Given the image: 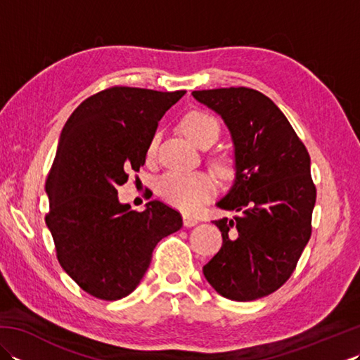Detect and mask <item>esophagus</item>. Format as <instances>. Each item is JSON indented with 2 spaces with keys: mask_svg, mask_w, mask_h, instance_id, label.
<instances>
[{
  "mask_svg": "<svg viewBox=\"0 0 360 360\" xmlns=\"http://www.w3.org/2000/svg\"><path fill=\"white\" fill-rule=\"evenodd\" d=\"M182 219H184V226L186 227H193V226H196L198 223H200V219L192 217V215H184V217H182Z\"/></svg>",
  "mask_w": 360,
  "mask_h": 360,
  "instance_id": "esophagus-1",
  "label": "esophagus"
}]
</instances>
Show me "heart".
Returning <instances> with one entry per match:
<instances>
[{
  "label": "heart",
  "mask_w": 360,
  "mask_h": 360,
  "mask_svg": "<svg viewBox=\"0 0 360 360\" xmlns=\"http://www.w3.org/2000/svg\"><path fill=\"white\" fill-rule=\"evenodd\" d=\"M184 131L187 137L198 147L204 142L215 139L219 133L218 122L201 111L190 112L184 120ZM155 150V143L150 151ZM158 193L165 202L184 212H195L215 193V181L202 172L165 173L158 182Z\"/></svg>",
  "instance_id": "heart-1"
}]
</instances>
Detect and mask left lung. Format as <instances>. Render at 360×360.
<instances>
[{
  "mask_svg": "<svg viewBox=\"0 0 360 360\" xmlns=\"http://www.w3.org/2000/svg\"><path fill=\"white\" fill-rule=\"evenodd\" d=\"M192 96L223 119L233 145V182L217 207L236 215L213 221L223 246L202 267L204 277L226 298L257 300L290 277L311 238V159L285 114L258 91L219 88Z\"/></svg>",
  "mask_w": 360,
  "mask_h": 360,
  "instance_id": "left-lung-1",
  "label": "left lung"
}]
</instances>
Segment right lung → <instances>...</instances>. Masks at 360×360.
I'll return each instance as SVG.
<instances>
[{
  "mask_svg": "<svg viewBox=\"0 0 360 360\" xmlns=\"http://www.w3.org/2000/svg\"><path fill=\"white\" fill-rule=\"evenodd\" d=\"M186 94L116 86L82 102L60 134L46 181V226L65 272L102 300L139 286L156 244L182 227L179 212L150 201L122 204L117 187L139 172L158 122Z\"/></svg>",
  "mask_w": 360,
  "mask_h": 360,
  "instance_id": "1",
  "label": "right lung"
}]
</instances>
